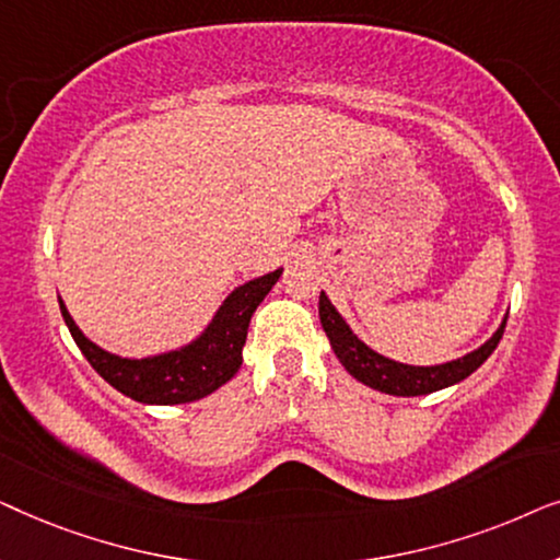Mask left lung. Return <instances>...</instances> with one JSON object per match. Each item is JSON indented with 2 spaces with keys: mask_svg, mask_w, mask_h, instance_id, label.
<instances>
[{
  "mask_svg": "<svg viewBox=\"0 0 560 560\" xmlns=\"http://www.w3.org/2000/svg\"><path fill=\"white\" fill-rule=\"evenodd\" d=\"M318 316L320 326L331 341V349L339 362L343 364L351 377L362 382V385L380 389L385 395H397V397H418V395H431L439 393L443 387L456 385L469 377L471 372H477L481 364L487 362V357L492 354L500 343L504 334V324H508V316L502 318V324L497 326V331L489 336V339L477 347L469 354L451 359V362L443 364H405L397 362V359H389L380 354L377 349H372L370 343H364L359 336L351 331L347 318L336 311L324 290H320L318 301Z\"/></svg>",
  "mask_w": 560,
  "mask_h": 560,
  "instance_id": "obj_1",
  "label": "left lung"
}]
</instances>
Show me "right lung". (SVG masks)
I'll use <instances>...</instances> for the list:
<instances>
[{"mask_svg": "<svg viewBox=\"0 0 560 560\" xmlns=\"http://www.w3.org/2000/svg\"><path fill=\"white\" fill-rule=\"evenodd\" d=\"M280 275L282 267L234 288L201 334L183 347L150 357H121L102 349L81 331L60 295L58 305L81 354L114 389L144 405H180L217 393L240 372L252 313L265 301Z\"/></svg>", "mask_w": 560, "mask_h": 560, "instance_id": "right-lung-1", "label": "right lung"}]
</instances>
